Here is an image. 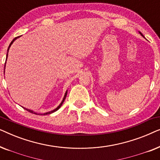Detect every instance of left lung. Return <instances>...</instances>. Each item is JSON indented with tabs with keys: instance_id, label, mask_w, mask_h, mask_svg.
<instances>
[{
	"instance_id": "obj_1",
	"label": "left lung",
	"mask_w": 160,
	"mask_h": 160,
	"mask_svg": "<svg viewBox=\"0 0 160 160\" xmlns=\"http://www.w3.org/2000/svg\"><path fill=\"white\" fill-rule=\"evenodd\" d=\"M140 33H141V32H140ZM141 35H142V34H141ZM142 36H143V35H142Z\"/></svg>"
}]
</instances>
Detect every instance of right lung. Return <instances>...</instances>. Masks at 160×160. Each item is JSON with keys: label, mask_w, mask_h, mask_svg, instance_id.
<instances>
[{"label": "right lung", "mask_w": 160, "mask_h": 160, "mask_svg": "<svg viewBox=\"0 0 160 160\" xmlns=\"http://www.w3.org/2000/svg\"><path fill=\"white\" fill-rule=\"evenodd\" d=\"M17 38H18V37H16V38H14V39H13V41H12V42H11V43H10V44H9V47H8V50H7V51H8V49H9V47H11V45H12V43H13V42H14V41L15 40H16V39H17ZM7 57H8V52H7V54H6V58H7ZM4 68H5V66H4ZM66 95H67V92H65V94L64 98H63L62 101V102H61V103H60V105H59V106L58 107V108H55V109H54V110H53V111H49V112H47V113H43V115H45V114H50V113H53V112H54V111H58V109L60 108V107H61V106H62V103H63V102H64V100H65V98H66ZM23 108H24V107H23ZM25 108V110H27L28 111H29V112H30V113H35V114H37V113H35V112H33V111H31V110H28V109H27V108Z\"/></svg>", "instance_id": "add662e5"}]
</instances>
